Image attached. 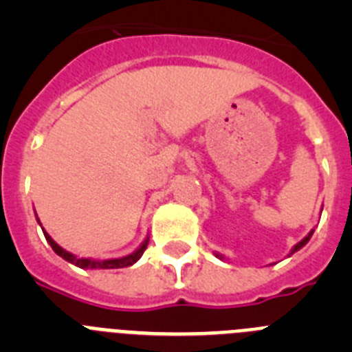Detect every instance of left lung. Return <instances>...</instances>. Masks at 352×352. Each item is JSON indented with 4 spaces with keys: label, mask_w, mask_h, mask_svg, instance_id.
I'll list each match as a JSON object with an SVG mask.
<instances>
[{
    "label": "left lung",
    "mask_w": 352,
    "mask_h": 352,
    "mask_svg": "<svg viewBox=\"0 0 352 352\" xmlns=\"http://www.w3.org/2000/svg\"><path fill=\"white\" fill-rule=\"evenodd\" d=\"M321 213H322V208H321ZM312 234H314V229H312V231H310V232H309V234L305 236V238H303V239H301V241H298V243H296V245H294V247H292V248H291V252H289V256H287V257H291V256H292V254H294V252H298V250H300V248H303V247H305V245L309 243V239H310V238H312ZM214 256L219 257V259H222V261H227V257H226V256H223V254H219V252H214Z\"/></svg>",
    "instance_id": "1"
}]
</instances>
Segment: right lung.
Wrapping results in <instances>:
<instances>
[{"label": "right lung", "instance_id": "1", "mask_svg": "<svg viewBox=\"0 0 352 352\" xmlns=\"http://www.w3.org/2000/svg\"><path fill=\"white\" fill-rule=\"evenodd\" d=\"M36 222H38V226L42 227L38 217H36ZM42 231H43V236H45V239H47V243L51 245L52 250H54L58 256L63 257L65 261H68V263H72L74 266H77V268H82V270H116V268H126V266H132V264H135L139 259H141L142 254H144V250H146V247H148V241H149V236H146L144 241H142V243L139 245V247L135 248L132 254H129V256H125V257H114V259H93V257H77L76 254H72V252L65 250L63 247H60V245L56 243L54 239L49 236V232L45 231L43 227H42Z\"/></svg>", "mask_w": 352, "mask_h": 352}]
</instances>
